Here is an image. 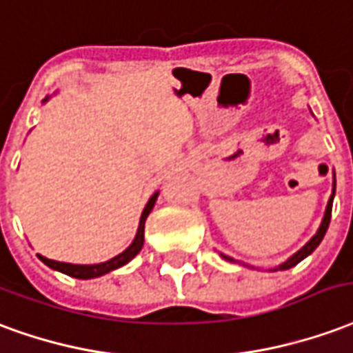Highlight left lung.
<instances>
[{
	"mask_svg": "<svg viewBox=\"0 0 353 353\" xmlns=\"http://www.w3.org/2000/svg\"><path fill=\"white\" fill-rule=\"evenodd\" d=\"M333 176H335V173H333ZM335 188H336V180H333V194H331V197H329L327 207H325V214H323V220H321L320 228H318V231H316V235H314L312 239H310V241L301 248V250L295 252L292 258L285 259L284 263H280L279 267H274L272 271H285V269H292V267H295L299 261H303L307 256H310V254L320 246V243L323 241V236H325V231H327L329 228V222H331V208H333V199H335ZM222 258L228 259V261H235L233 258H230V256H223V254H222Z\"/></svg>",
	"mask_w": 353,
	"mask_h": 353,
	"instance_id": "left-lung-1",
	"label": "left lung"
}]
</instances>
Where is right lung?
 <instances>
[{
	"mask_svg": "<svg viewBox=\"0 0 353 353\" xmlns=\"http://www.w3.org/2000/svg\"><path fill=\"white\" fill-rule=\"evenodd\" d=\"M48 97H45V101ZM158 199V192L152 195L148 203H146L145 210H143V214H141V220H139V230L137 235L133 239V243L122 252V254H118L109 261H103V263H95V265H74V263H63V261H54V259H48L45 256H39L37 254V258L43 261L45 265H48L50 269L54 271H60L63 274H68V276H73V279H82V280H88V279H97V276H103V274H107V272L114 271L118 267H122L128 261L137 256L141 248H143V244H145V222L148 214H150V210L154 208V203Z\"/></svg>",
	"mask_w": 353,
	"mask_h": 353,
	"instance_id": "right-lung-1",
	"label": "right lung"
}]
</instances>
